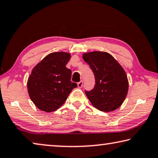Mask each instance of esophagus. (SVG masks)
Segmentation results:
<instances>
[{"label":"esophagus","instance_id":"obj_1","mask_svg":"<svg viewBox=\"0 0 158 158\" xmlns=\"http://www.w3.org/2000/svg\"><path fill=\"white\" fill-rule=\"evenodd\" d=\"M82 85H83V81H80L79 82H77V87H79V88H81L82 87Z\"/></svg>","mask_w":158,"mask_h":158}]
</instances>
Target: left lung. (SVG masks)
Listing matches in <instances>:
<instances>
[{"mask_svg":"<svg viewBox=\"0 0 158 158\" xmlns=\"http://www.w3.org/2000/svg\"><path fill=\"white\" fill-rule=\"evenodd\" d=\"M95 77L93 89L85 91L92 104L104 112L115 110L127 94L129 82L125 70L114 57L106 52H91L82 55Z\"/></svg>","mask_w":158,"mask_h":158,"instance_id":"obj_1","label":"left lung"}]
</instances>
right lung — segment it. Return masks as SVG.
<instances>
[{
	"label": "right lung",
	"instance_id": "obj_1",
	"mask_svg": "<svg viewBox=\"0 0 158 158\" xmlns=\"http://www.w3.org/2000/svg\"><path fill=\"white\" fill-rule=\"evenodd\" d=\"M70 58L69 53L52 52L33 69L27 89L31 99L40 110L48 113L57 110L77 87L71 81V71L66 67Z\"/></svg>",
	"mask_w": 158,
	"mask_h": 158
}]
</instances>
